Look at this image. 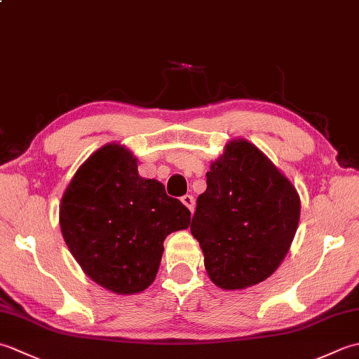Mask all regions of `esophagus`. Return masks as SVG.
Wrapping results in <instances>:
<instances>
[{
    "instance_id": "34e87169",
    "label": "esophagus",
    "mask_w": 359,
    "mask_h": 359,
    "mask_svg": "<svg viewBox=\"0 0 359 359\" xmlns=\"http://www.w3.org/2000/svg\"><path fill=\"white\" fill-rule=\"evenodd\" d=\"M182 203L185 205V207L191 211V212H194V207H196V201H194V197L191 196V194H185L184 197H182Z\"/></svg>"
}]
</instances>
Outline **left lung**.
<instances>
[{"mask_svg":"<svg viewBox=\"0 0 359 359\" xmlns=\"http://www.w3.org/2000/svg\"><path fill=\"white\" fill-rule=\"evenodd\" d=\"M299 215V194L271 160L247 140L228 142L191 220L210 279L242 290L270 278L288 253Z\"/></svg>","mask_w":359,"mask_h":359,"instance_id":"1","label":"left lung"}]
</instances>
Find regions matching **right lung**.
<instances>
[{
    "label": "right lung",
    "mask_w": 359,
    "mask_h": 359,
    "mask_svg": "<svg viewBox=\"0 0 359 359\" xmlns=\"http://www.w3.org/2000/svg\"><path fill=\"white\" fill-rule=\"evenodd\" d=\"M191 212L163 184L143 179L137 158L118 143L97 149L67 185L60 226L88 276L117 294H134L156 279L163 241L185 230Z\"/></svg>",
    "instance_id": "add662e5"
}]
</instances>
